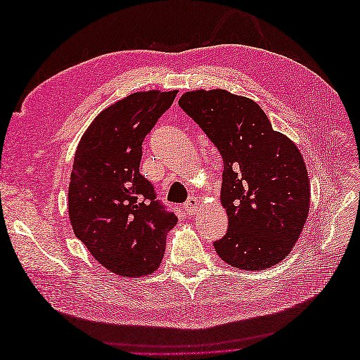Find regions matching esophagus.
Returning <instances> with one entry per match:
<instances>
[{"instance_id":"1","label":"esophagus","mask_w":360,"mask_h":360,"mask_svg":"<svg viewBox=\"0 0 360 360\" xmlns=\"http://www.w3.org/2000/svg\"><path fill=\"white\" fill-rule=\"evenodd\" d=\"M183 209H184V212H186L188 214L197 213L198 209H200V201H198L197 198H195V197H191V198H188L186 202H184Z\"/></svg>"}]
</instances>
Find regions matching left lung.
Masks as SVG:
<instances>
[{"label": "left lung", "mask_w": 360, "mask_h": 360, "mask_svg": "<svg viewBox=\"0 0 360 360\" xmlns=\"http://www.w3.org/2000/svg\"><path fill=\"white\" fill-rule=\"evenodd\" d=\"M179 105L224 160L221 201L228 231L213 243L217 255L242 270L275 266L291 252L309 212L300 151L248 97L197 90L184 93Z\"/></svg>", "instance_id": "obj_1"}]
</instances>
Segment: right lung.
Segmentation results:
<instances>
[{
    "instance_id": "right-lung-1",
    "label": "right lung",
    "mask_w": 360,
    "mask_h": 360,
    "mask_svg": "<svg viewBox=\"0 0 360 360\" xmlns=\"http://www.w3.org/2000/svg\"><path fill=\"white\" fill-rule=\"evenodd\" d=\"M176 96L151 90L124 97L94 118L76 148L69 186L73 233L117 275L153 274L177 224L139 174L144 138Z\"/></svg>"
}]
</instances>
